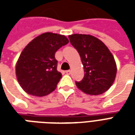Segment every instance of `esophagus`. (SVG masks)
<instances>
[{"mask_svg": "<svg viewBox=\"0 0 135 135\" xmlns=\"http://www.w3.org/2000/svg\"><path fill=\"white\" fill-rule=\"evenodd\" d=\"M71 72V70L66 71V74H70Z\"/></svg>", "mask_w": 135, "mask_h": 135, "instance_id": "1", "label": "esophagus"}]
</instances>
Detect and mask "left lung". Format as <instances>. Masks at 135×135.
I'll use <instances>...</instances> for the list:
<instances>
[{
  "instance_id": "obj_1",
  "label": "left lung",
  "mask_w": 135,
  "mask_h": 135,
  "mask_svg": "<svg viewBox=\"0 0 135 135\" xmlns=\"http://www.w3.org/2000/svg\"><path fill=\"white\" fill-rule=\"evenodd\" d=\"M81 57L85 76L76 85L86 94L98 95L107 91L115 80L116 64L113 55L99 39L90 35L69 36Z\"/></svg>"
}]
</instances>
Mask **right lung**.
<instances>
[{"mask_svg": "<svg viewBox=\"0 0 135 135\" xmlns=\"http://www.w3.org/2000/svg\"><path fill=\"white\" fill-rule=\"evenodd\" d=\"M68 42L64 35L46 32L25 47L16 63V74L27 93L42 97L56 89L62 75L57 71L55 53Z\"/></svg>", "mask_w": 135, "mask_h": 135, "instance_id": "obj_1", "label": "right lung"}]
</instances>
